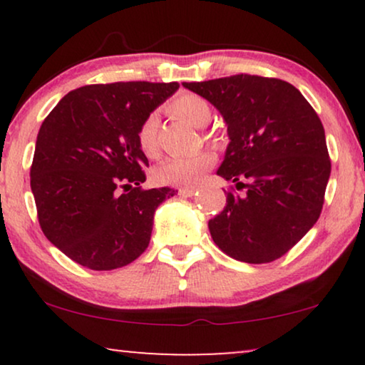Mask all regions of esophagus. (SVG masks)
Listing matches in <instances>:
<instances>
[{
	"instance_id": "obj_1",
	"label": "esophagus",
	"mask_w": 365,
	"mask_h": 365,
	"mask_svg": "<svg viewBox=\"0 0 365 365\" xmlns=\"http://www.w3.org/2000/svg\"><path fill=\"white\" fill-rule=\"evenodd\" d=\"M194 194H197V191L194 187H181V189H179V196H182V197H192Z\"/></svg>"
}]
</instances>
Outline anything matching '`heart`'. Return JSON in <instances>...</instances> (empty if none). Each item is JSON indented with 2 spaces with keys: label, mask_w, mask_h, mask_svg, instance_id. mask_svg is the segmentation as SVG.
Wrapping results in <instances>:
<instances>
[{
  "label": "heart",
  "mask_w": 365,
  "mask_h": 365,
  "mask_svg": "<svg viewBox=\"0 0 365 365\" xmlns=\"http://www.w3.org/2000/svg\"><path fill=\"white\" fill-rule=\"evenodd\" d=\"M173 113L192 124L194 128H206L212 119L211 106L206 99L197 94H182L171 104ZM159 118L156 113L144 118L138 131L139 146L146 154H154L158 149ZM216 158L212 153L201 151L186 156H174L163 161L154 171L156 181L171 186H196L202 181L204 174L214 166Z\"/></svg>",
  "instance_id": "heart-1"
}]
</instances>
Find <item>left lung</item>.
<instances>
[{
  "label": "left lung",
  "mask_w": 365,
  "mask_h": 365,
  "mask_svg": "<svg viewBox=\"0 0 365 365\" xmlns=\"http://www.w3.org/2000/svg\"><path fill=\"white\" fill-rule=\"evenodd\" d=\"M221 113L229 144L217 174L227 192L209 232L222 252L264 264L284 256L321 216L331 176L326 133L307 99L282 79L236 74L182 83Z\"/></svg>",
  "instance_id": "obj_1"
}]
</instances>
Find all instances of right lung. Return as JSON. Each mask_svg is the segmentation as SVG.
Segmentation results:
<instances>
[{"label": "right lung", "instance_id": "obj_1", "mask_svg": "<svg viewBox=\"0 0 365 365\" xmlns=\"http://www.w3.org/2000/svg\"><path fill=\"white\" fill-rule=\"evenodd\" d=\"M178 88L148 81L91 84L68 93L43 121L31 191L44 236L74 262L111 271L146 251L154 212L178 191L139 186L149 163L138 131Z\"/></svg>", "mask_w": 365, "mask_h": 365}]
</instances>
